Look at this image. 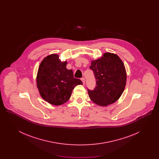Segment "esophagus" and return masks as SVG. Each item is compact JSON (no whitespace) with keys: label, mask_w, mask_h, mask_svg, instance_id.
<instances>
[{"label":"esophagus","mask_w":159,"mask_h":159,"mask_svg":"<svg viewBox=\"0 0 159 159\" xmlns=\"http://www.w3.org/2000/svg\"><path fill=\"white\" fill-rule=\"evenodd\" d=\"M81 80L82 81V82H83V84H84V83H85V79H84V77L81 79Z\"/></svg>","instance_id":"obj_1"}]
</instances>
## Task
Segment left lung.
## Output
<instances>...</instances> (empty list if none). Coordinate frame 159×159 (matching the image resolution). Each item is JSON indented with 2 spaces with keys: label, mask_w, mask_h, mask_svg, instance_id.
Segmentation results:
<instances>
[{
  "label": "left lung",
  "mask_w": 159,
  "mask_h": 159,
  "mask_svg": "<svg viewBox=\"0 0 159 159\" xmlns=\"http://www.w3.org/2000/svg\"><path fill=\"white\" fill-rule=\"evenodd\" d=\"M90 68L93 71L97 86L88 89L89 97L96 104L107 106L117 101L126 83V72L124 64L116 54L110 52L91 61Z\"/></svg>",
  "instance_id": "left-lung-1"
}]
</instances>
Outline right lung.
<instances>
[{
	"mask_svg": "<svg viewBox=\"0 0 159 159\" xmlns=\"http://www.w3.org/2000/svg\"><path fill=\"white\" fill-rule=\"evenodd\" d=\"M67 64L53 53L45 57L38 69L36 81L39 93L45 101L54 106L66 102L76 86L83 84L74 77L71 70L67 69Z\"/></svg>",
	"mask_w": 159,
	"mask_h": 159,
	"instance_id": "add662e5",
	"label": "right lung"
}]
</instances>
